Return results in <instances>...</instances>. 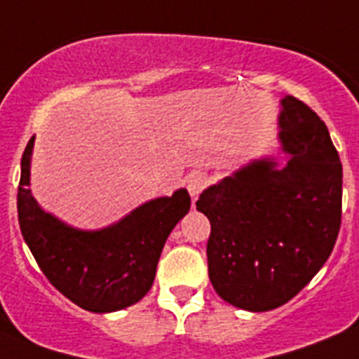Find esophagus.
Listing matches in <instances>:
<instances>
[{"label": "esophagus", "instance_id": "obj_1", "mask_svg": "<svg viewBox=\"0 0 359 359\" xmlns=\"http://www.w3.org/2000/svg\"><path fill=\"white\" fill-rule=\"evenodd\" d=\"M206 184H208V177L204 173H194L191 177H189L188 191H189V195L194 197V201L198 197V195H201V191L206 188Z\"/></svg>", "mask_w": 359, "mask_h": 359}]
</instances>
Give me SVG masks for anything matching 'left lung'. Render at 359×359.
<instances>
[{"label": "left lung", "mask_w": 359, "mask_h": 359, "mask_svg": "<svg viewBox=\"0 0 359 359\" xmlns=\"http://www.w3.org/2000/svg\"><path fill=\"white\" fill-rule=\"evenodd\" d=\"M277 170L259 161L208 188L197 210L210 219L208 273L230 305L264 312L312 281L338 239L343 168L325 122L294 96L281 100Z\"/></svg>", "instance_id": "1"}]
</instances>
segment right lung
Segmentation results:
<instances>
[{
    "label": "right lung",
    "mask_w": 359,
    "mask_h": 359,
    "mask_svg": "<svg viewBox=\"0 0 359 359\" xmlns=\"http://www.w3.org/2000/svg\"><path fill=\"white\" fill-rule=\"evenodd\" d=\"M34 137L21 156L18 221L36 263L56 290L91 312H114L146 296L156 264L175 224L188 213L186 189L155 198L100 231L69 228L45 213L31 195V153Z\"/></svg>",
    "instance_id": "right-lung-1"
}]
</instances>
